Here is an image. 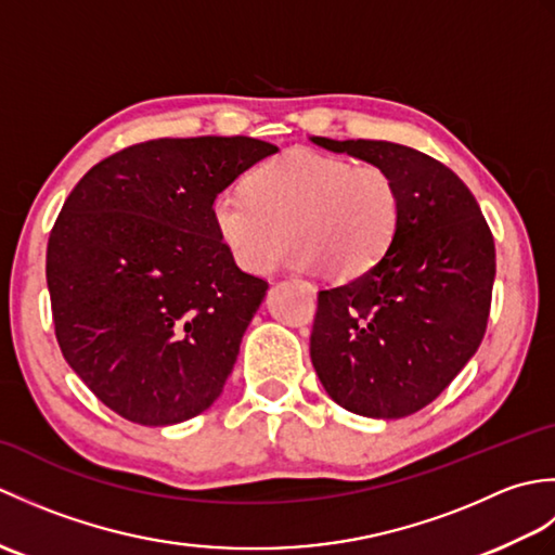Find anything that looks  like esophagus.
<instances>
[{
  "label": "esophagus",
  "instance_id": "obj_1",
  "mask_svg": "<svg viewBox=\"0 0 555 555\" xmlns=\"http://www.w3.org/2000/svg\"><path fill=\"white\" fill-rule=\"evenodd\" d=\"M308 291L312 293V296H314V293H317V286H312V284H308Z\"/></svg>",
  "mask_w": 555,
  "mask_h": 555
}]
</instances>
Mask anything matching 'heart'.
Instances as JSON below:
<instances>
[{"instance_id": "b5f03b06", "label": "heart", "mask_w": 555, "mask_h": 555, "mask_svg": "<svg viewBox=\"0 0 555 555\" xmlns=\"http://www.w3.org/2000/svg\"><path fill=\"white\" fill-rule=\"evenodd\" d=\"M400 219L393 176L374 164L296 147L250 173L247 191L227 188L211 221L235 264L262 274L293 238L296 269L356 279L386 255Z\"/></svg>"}]
</instances>
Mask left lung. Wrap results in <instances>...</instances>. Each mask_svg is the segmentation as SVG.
Returning a JSON list of instances; mask_svg holds the SVG:
<instances>
[{
    "label": "left lung",
    "mask_w": 555,
    "mask_h": 555,
    "mask_svg": "<svg viewBox=\"0 0 555 555\" xmlns=\"http://www.w3.org/2000/svg\"><path fill=\"white\" fill-rule=\"evenodd\" d=\"M393 176L400 219L386 255L350 284L320 291L310 358L328 398L398 420L429 405L487 332L496 247L457 176L386 140L310 138Z\"/></svg>",
    "instance_id": "obj_1"
}]
</instances>
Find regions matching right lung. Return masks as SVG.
I'll return each instance as SVG.
<instances>
[{"label":"right lung","mask_w":555,"mask_h":555,"mask_svg":"<svg viewBox=\"0 0 555 555\" xmlns=\"http://www.w3.org/2000/svg\"><path fill=\"white\" fill-rule=\"evenodd\" d=\"M279 147L159 138L95 164L47 243L59 348L116 415L169 427L223 391L269 284L235 267L215 197Z\"/></svg>","instance_id":"add662e5"}]
</instances>
